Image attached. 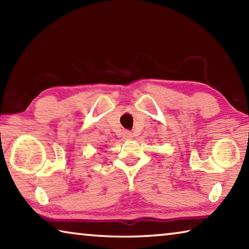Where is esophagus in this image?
I'll list each match as a JSON object with an SVG mask.
<instances>
[{"label":"esophagus","mask_w":249,"mask_h":249,"mask_svg":"<svg viewBox=\"0 0 249 249\" xmlns=\"http://www.w3.org/2000/svg\"><path fill=\"white\" fill-rule=\"evenodd\" d=\"M133 137V134L132 132H129V130H125V132L123 133V138L124 140H129V138Z\"/></svg>","instance_id":"esophagus-1"}]
</instances>
